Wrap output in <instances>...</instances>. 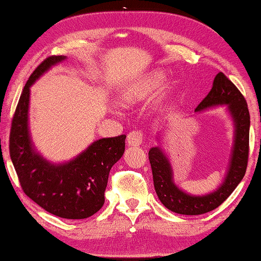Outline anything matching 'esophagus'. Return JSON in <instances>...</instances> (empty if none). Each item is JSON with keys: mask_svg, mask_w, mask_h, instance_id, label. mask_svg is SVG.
Wrapping results in <instances>:
<instances>
[{"mask_svg": "<svg viewBox=\"0 0 261 261\" xmlns=\"http://www.w3.org/2000/svg\"><path fill=\"white\" fill-rule=\"evenodd\" d=\"M143 139H144V136L141 131H132L127 135L126 142L129 146H138L143 143Z\"/></svg>", "mask_w": 261, "mask_h": 261, "instance_id": "1", "label": "esophagus"}]
</instances>
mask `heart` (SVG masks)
Instances as JSON below:
<instances>
[{
	"instance_id": "b5f03b06",
	"label": "heart",
	"mask_w": 261,
	"mask_h": 261,
	"mask_svg": "<svg viewBox=\"0 0 261 261\" xmlns=\"http://www.w3.org/2000/svg\"><path fill=\"white\" fill-rule=\"evenodd\" d=\"M168 83V73L162 68H152L141 78L124 87L119 99L124 106H134L153 98Z\"/></svg>"
}]
</instances>
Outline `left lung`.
<instances>
[{
    "instance_id": "1",
    "label": "left lung",
    "mask_w": 261,
    "mask_h": 261,
    "mask_svg": "<svg viewBox=\"0 0 261 261\" xmlns=\"http://www.w3.org/2000/svg\"><path fill=\"white\" fill-rule=\"evenodd\" d=\"M226 106L234 125V142L230 160L225 178L213 193L205 195H192L179 189L174 182V171L167 153L161 145L149 151V161L152 169L153 186L157 196L169 211L183 215H200L218 208L237 188L244 178L248 161L249 112L244 95L237 86L219 72L213 82L211 92L207 94L196 112ZM160 141V137H157Z\"/></svg>"
}]
</instances>
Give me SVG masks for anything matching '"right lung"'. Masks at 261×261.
<instances>
[{
    "label": "right lung",
    "instance_id": "1",
    "mask_svg": "<svg viewBox=\"0 0 261 261\" xmlns=\"http://www.w3.org/2000/svg\"><path fill=\"white\" fill-rule=\"evenodd\" d=\"M66 57L43 60L29 76L12 122L10 159L25 195L50 214L64 219H86L105 202L109 174L125 150V135L94 141L86 150L65 163H52L36 151L29 132L31 86Z\"/></svg>",
    "mask_w": 261,
    "mask_h": 261
}]
</instances>
